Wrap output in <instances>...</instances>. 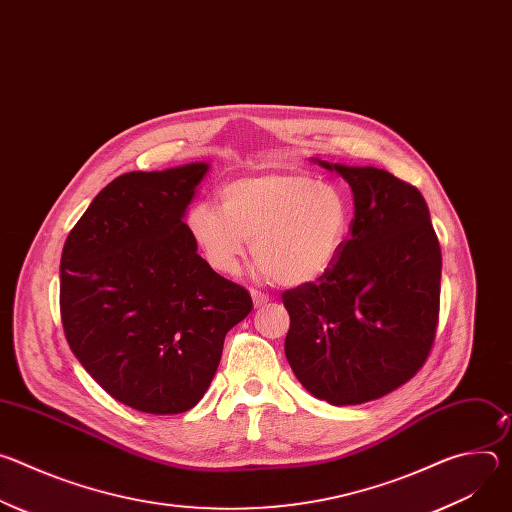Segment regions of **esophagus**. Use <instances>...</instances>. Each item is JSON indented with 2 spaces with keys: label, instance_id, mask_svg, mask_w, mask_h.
<instances>
[{
  "label": "esophagus",
  "instance_id": "obj_1",
  "mask_svg": "<svg viewBox=\"0 0 512 512\" xmlns=\"http://www.w3.org/2000/svg\"><path fill=\"white\" fill-rule=\"evenodd\" d=\"M251 300H253L255 308H261V306H265L269 302V296L261 294V291H257V289H251Z\"/></svg>",
  "mask_w": 512,
  "mask_h": 512
}]
</instances>
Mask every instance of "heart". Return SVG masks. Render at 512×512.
<instances>
[{
	"label": "heart",
	"instance_id": "obj_1",
	"mask_svg": "<svg viewBox=\"0 0 512 512\" xmlns=\"http://www.w3.org/2000/svg\"><path fill=\"white\" fill-rule=\"evenodd\" d=\"M218 198L221 208L196 202L186 229L208 267L223 275L239 271L251 241L261 277L285 287L316 283L336 265L352 227L348 194L308 172L237 178Z\"/></svg>",
	"mask_w": 512,
	"mask_h": 512
}]
</instances>
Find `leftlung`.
<instances>
[{
    "label": "left lung",
    "instance_id": "1",
    "mask_svg": "<svg viewBox=\"0 0 512 512\" xmlns=\"http://www.w3.org/2000/svg\"><path fill=\"white\" fill-rule=\"evenodd\" d=\"M312 162L348 182L352 237L328 275L283 294L285 356L316 399L360 405L423 367L440 312L442 251L417 188L375 166Z\"/></svg>",
    "mask_w": 512,
    "mask_h": 512
}]
</instances>
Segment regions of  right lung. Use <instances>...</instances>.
<instances>
[{
  "label": "right lung",
  "mask_w": 512,
  "mask_h": 512,
  "mask_svg": "<svg viewBox=\"0 0 512 512\" xmlns=\"http://www.w3.org/2000/svg\"><path fill=\"white\" fill-rule=\"evenodd\" d=\"M210 170L192 162L107 184L60 257V316L72 354L117 401L143 413L192 409L210 387L249 291L212 271L186 229Z\"/></svg>",
  "instance_id": "add662e5"
}]
</instances>
